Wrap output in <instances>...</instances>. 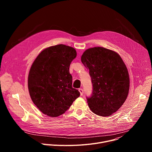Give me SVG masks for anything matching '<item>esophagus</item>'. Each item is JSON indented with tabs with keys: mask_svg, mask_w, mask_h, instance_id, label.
Segmentation results:
<instances>
[{
	"mask_svg": "<svg viewBox=\"0 0 152 152\" xmlns=\"http://www.w3.org/2000/svg\"><path fill=\"white\" fill-rule=\"evenodd\" d=\"M78 90H79V91L80 92V96H82V95L83 94V90L82 89H81V88H79Z\"/></svg>",
	"mask_w": 152,
	"mask_h": 152,
	"instance_id": "34e87169",
	"label": "esophagus"
}]
</instances>
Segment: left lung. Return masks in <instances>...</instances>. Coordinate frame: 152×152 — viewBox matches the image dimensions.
<instances>
[{
    "label": "left lung",
    "mask_w": 152,
    "mask_h": 152,
    "mask_svg": "<svg viewBox=\"0 0 152 152\" xmlns=\"http://www.w3.org/2000/svg\"><path fill=\"white\" fill-rule=\"evenodd\" d=\"M89 70L93 84L89 107L99 116L107 117L117 111L127 99L129 76L125 64L114 51L102 47L86 50L81 56Z\"/></svg>",
    "instance_id": "left-lung-1"
}]
</instances>
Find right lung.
Listing matches in <instances>:
<instances>
[{"mask_svg":"<svg viewBox=\"0 0 152 152\" xmlns=\"http://www.w3.org/2000/svg\"><path fill=\"white\" fill-rule=\"evenodd\" d=\"M76 50L58 45L43 50L34 61L28 76V89L34 103L43 114L56 117L65 113L80 96L72 87L69 72Z\"/></svg>","mask_w":152,"mask_h":152,"instance_id":"obj_1","label":"right lung"}]
</instances>
